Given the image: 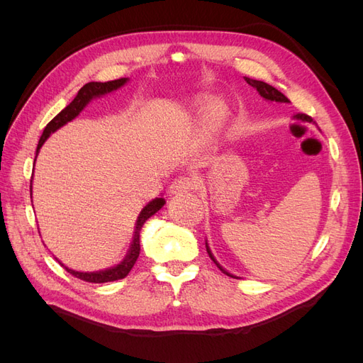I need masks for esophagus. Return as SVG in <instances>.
Listing matches in <instances>:
<instances>
[{"label": "esophagus", "mask_w": 363, "mask_h": 363, "mask_svg": "<svg viewBox=\"0 0 363 363\" xmlns=\"http://www.w3.org/2000/svg\"><path fill=\"white\" fill-rule=\"evenodd\" d=\"M196 182L192 177H179L175 179L171 186H169V192L171 194H186L195 189Z\"/></svg>", "instance_id": "34e87169"}]
</instances>
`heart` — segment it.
<instances>
[{"instance_id":"b5f03b06","label":"heart","mask_w":363,"mask_h":363,"mask_svg":"<svg viewBox=\"0 0 363 363\" xmlns=\"http://www.w3.org/2000/svg\"><path fill=\"white\" fill-rule=\"evenodd\" d=\"M221 118H223L221 108H215V111H213V121H219Z\"/></svg>"}]
</instances>
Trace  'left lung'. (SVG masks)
Masks as SVG:
<instances>
[{
    "label": "left lung",
    "instance_id": "1",
    "mask_svg": "<svg viewBox=\"0 0 363 363\" xmlns=\"http://www.w3.org/2000/svg\"><path fill=\"white\" fill-rule=\"evenodd\" d=\"M245 82L250 84V86H252V87H256V91L260 94V96H263L265 98V100H269V101H277V103H289V100L286 96H284L280 91H277L276 87H272L271 84H268V83H265V82H259V80H252V79H248V77H245ZM300 115V113H298ZM300 119H306V121H311V118H307L306 115H301V116H298ZM206 250H207V252H208V256H211V259L216 263V267L221 269L224 274H227V276H230V277H235V276H232V274L230 272H227L221 265H219V263L215 260V257H213V255H212V251H211V248H208V245H207V242H206ZM236 279V277H235Z\"/></svg>",
    "mask_w": 363,
    "mask_h": 363
}]
</instances>
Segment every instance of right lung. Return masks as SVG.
I'll return each mask as SVG.
<instances>
[{
    "label": "right lung",
    "mask_w": 363,
    "mask_h": 363,
    "mask_svg": "<svg viewBox=\"0 0 363 363\" xmlns=\"http://www.w3.org/2000/svg\"><path fill=\"white\" fill-rule=\"evenodd\" d=\"M128 79H118V80H112V82H91L84 84L82 89L77 94V96L74 100L63 108V111L54 116L50 123L47 124L45 130H43V133L39 139V144H38V150H36V156L40 150V147L43 145V142L47 140V138L54 133L57 128H60L62 125H65L69 121H72L75 116H79V113L83 111L86 107V104L89 103L92 98L95 96H100L104 94L112 92L118 87H121L123 84L127 83ZM30 191H31V186H30ZM164 204L163 199H156L152 200L151 203H148L144 208H142L140 215L138 216V221H136V228H135V238H133V242H131V247L128 250V255L125 256V259L119 263V265L111 268V269H106V271H100V272H79V271H74L69 269L65 265H60L67 269L69 274H72L74 277L80 279L83 281H89V283H107V281H115V280H121L128 276V272L133 268V265L136 263L138 257H139V251H140V240H139V233H140V228L144 225V223L150 216L155 215L157 211H160L162 206Z\"/></svg>",
    "instance_id": "add662e5"
}]
</instances>
